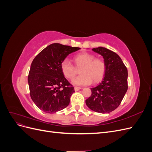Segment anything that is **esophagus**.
Masks as SVG:
<instances>
[{
	"instance_id": "1",
	"label": "esophagus",
	"mask_w": 152,
	"mask_h": 152,
	"mask_svg": "<svg viewBox=\"0 0 152 152\" xmlns=\"http://www.w3.org/2000/svg\"><path fill=\"white\" fill-rule=\"evenodd\" d=\"M82 89V87H74V89L75 91H78L79 90Z\"/></svg>"
}]
</instances>
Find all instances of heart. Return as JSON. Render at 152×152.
I'll return each instance as SVG.
<instances>
[{
	"mask_svg": "<svg viewBox=\"0 0 152 152\" xmlns=\"http://www.w3.org/2000/svg\"><path fill=\"white\" fill-rule=\"evenodd\" d=\"M73 61L77 68H81V75L72 80V84L87 86L90 84L92 81L93 84H97L103 80L107 69L103 59L95 58L93 54L83 52L75 55ZM61 70L64 76L69 79H72L76 73L75 66L68 59H64L61 62Z\"/></svg>",
	"mask_w": 152,
	"mask_h": 152,
	"instance_id": "b5f03b06",
	"label": "heart"
}]
</instances>
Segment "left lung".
<instances>
[{"label":"left lung","mask_w":152,"mask_h":152,"mask_svg":"<svg viewBox=\"0 0 152 152\" xmlns=\"http://www.w3.org/2000/svg\"><path fill=\"white\" fill-rule=\"evenodd\" d=\"M92 50L103 56L107 69L103 81L91 89L92 94L86 103L96 112L110 113L120 105L127 91V70L115 53L103 47Z\"/></svg>","instance_id":"1"}]
</instances>
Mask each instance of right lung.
Returning a JSON list of instances; mask_svg holds the SVG:
<instances>
[{
  "label": "right lung",
  "mask_w": 152,
  "mask_h": 152,
  "mask_svg": "<svg viewBox=\"0 0 152 152\" xmlns=\"http://www.w3.org/2000/svg\"><path fill=\"white\" fill-rule=\"evenodd\" d=\"M80 49L54 43L34 59L28 77L30 94L37 107L44 112L56 113L70 103L75 90L64 77L61 63L68 54Z\"/></svg>",
  "instance_id": "add662e5"
}]
</instances>
